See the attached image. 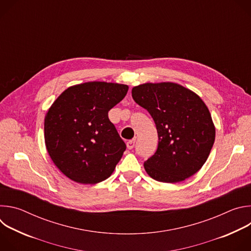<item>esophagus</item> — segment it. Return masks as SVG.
Returning <instances> with one entry per match:
<instances>
[{"label": "esophagus", "mask_w": 251, "mask_h": 251, "mask_svg": "<svg viewBox=\"0 0 251 251\" xmlns=\"http://www.w3.org/2000/svg\"><path fill=\"white\" fill-rule=\"evenodd\" d=\"M135 143H136V140L135 139H132V140H129L127 143H126V145H127V148L128 149H133L134 148V146H135Z\"/></svg>", "instance_id": "34e87169"}]
</instances>
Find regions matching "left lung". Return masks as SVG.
Wrapping results in <instances>:
<instances>
[{"label": "left lung", "mask_w": 251, "mask_h": 251, "mask_svg": "<svg viewBox=\"0 0 251 251\" xmlns=\"http://www.w3.org/2000/svg\"><path fill=\"white\" fill-rule=\"evenodd\" d=\"M132 97L150 113L159 137L156 153L144 163L147 174L158 182L178 183L200 171L216 138L201 97L174 82L140 84Z\"/></svg>", "instance_id": "obj_1"}]
</instances>
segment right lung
Listing matches in <instances>:
<instances>
[{
  "label": "right lung",
  "mask_w": 251,
  "mask_h": 251,
  "mask_svg": "<svg viewBox=\"0 0 251 251\" xmlns=\"http://www.w3.org/2000/svg\"><path fill=\"white\" fill-rule=\"evenodd\" d=\"M128 88L119 83L85 82L65 89L50 106L45 118L47 150L70 180L94 185L113 173L126 145L108 111Z\"/></svg>",
  "instance_id": "right-lung-1"
}]
</instances>
